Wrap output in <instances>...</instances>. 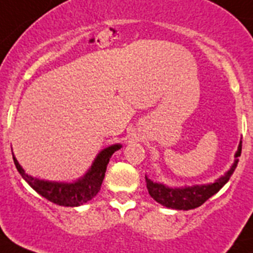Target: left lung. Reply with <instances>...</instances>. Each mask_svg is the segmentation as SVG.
Segmentation results:
<instances>
[{
    "label": "left lung",
    "instance_id": "1",
    "mask_svg": "<svg viewBox=\"0 0 253 253\" xmlns=\"http://www.w3.org/2000/svg\"><path fill=\"white\" fill-rule=\"evenodd\" d=\"M241 152H242V140H241L240 146H238V151L236 153V161H234L232 169L225 173V176L216 180L214 184L200 185V186L196 185V186L184 187V189H171V187H167L162 184H156L146 176L147 189H148L149 195L157 203L167 208H171V209H195V208L204 204L208 199L211 198L214 194L218 193L219 190L227 184L231 175L233 173L234 169H236L237 162H238L237 157H240Z\"/></svg>",
    "mask_w": 253,
    "mask_h": 253
}]
</instances>
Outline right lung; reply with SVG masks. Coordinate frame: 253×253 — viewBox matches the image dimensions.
Segmentation results:
<instances>
[{
    "mask_svg": "<svg viewBox=\"0 0 253 253\" xmlns=\"http://www.w3.org/2000/svg\"><path fill=\"white\" fill-rule=\"evenodd\" d=\"M120 147H122L120 144H115V146L107 147L106 149L100 152V154L96 157L95 162H93V165L86 175L78 181H76V182H72V184L49 182V181L38 180V178L31 177V176L26 175L16 158L13 156L12 157L20 175L38 194H40L46 200L57 205L80 207V205L91 200L93 196H96V194L99 193L105 177L107 163L110 161V157L113 156L114 152L120 149Z\"/></svg>",
    "mask_w": 253,
    "mask_h": 253,
    "instance_id": "1",
    "label": "right lung"
}]
</instances>
